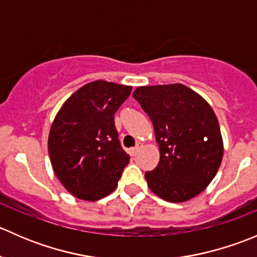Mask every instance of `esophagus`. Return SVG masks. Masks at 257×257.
Returning <instances> with one entry per match:
<instances>
[{
	"label": "esophagus",
	"mask_w": 257,
	"mask_h": 257,
	"mask_svg": "<svg viewBox=\"0 0 257 257\" xmlns=\"http://www.w3.org/2000/svg\"><path fill=\"white\" fill-rule=\"evenodd\" d=\"M139 149H141V144H137L136 147L132 148V149H131V154L134 157V155H137V153L139 152Z\"/></svg>",
	"instance_id": "34e87169"
}]
</instances>
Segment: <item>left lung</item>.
<instances>
[{"mask_svg":"<svg viewBox=\"0 0 257 257\" xmlns=\"http://www.w3.org/2000/svg\"><path fill=\"white\" fill-rule=\"evenodd\" d=\"M133 97L149 115L159 147V163L145 173L149 189L170 203L195 198L215 178L224 155L211 105L181 83L138 87Z\"/></svg>","mask_w":257,"mask_h":257,"instance_id":"obj_1","label":"left lung"}]
</instances>
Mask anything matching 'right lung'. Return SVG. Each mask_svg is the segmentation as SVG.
<instances>
[{"label": "right lung", "instance_id": "right-lung-1", "mask_svg": "<svg viewBox=\"0 0 257 257\" xmlns=\"http://www.w3.org/2000/svg\"><path fill=\"white\" fill-rule=\"evenodd\" d=\"M132 85L94 80L73 93L52 121L48 154L52 169L68 193L97 201L113 193L129 163L118 141L114 113Z\"/></svg>", "mask_w": 257, "mask_h": 257}]
</instances>
